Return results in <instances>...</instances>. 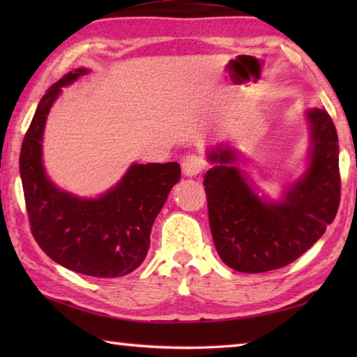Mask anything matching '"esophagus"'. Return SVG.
Segmentation results:
<instances>
[{"label":"esophagus","instance_id":"esophagus-1","mask_svg":"<svg viewBox=\"0 0 357 357\" xmlns=\"http://www.w3.org/2000/svg\"><path fill=\"white\" fill-rule=\"evenodd\" d=\"M204 168V160L203 157L197 155V154H189L184 157L183 160V173L185 176H197V174H200Z\"/></svg>","mask_w":357,"mask_h":357}]
</instances>
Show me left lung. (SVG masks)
Returning <instances> with one entry per match:
<instances>
[{
	"mask_svg": "<svg viewBox=\"0 0 357 357\" xmlns=\"http://www.w3.org/2000/svg\"><path fill=\"white\" fill-rule=\"evenodd\" d=\"M310 165L280 203L259 198L231 164L229 148L211 151L214 167L204 174L209 225L222 261L239 273L258 274L283 268L307 252L335 219L340 204L338 137L321 108L307 112Z\"/></svg>",
	"mask_w": 357,
	"mask_h": 357,
	"instance_id": "8db88e82",
	"label": "left lung"
}]
</instances>
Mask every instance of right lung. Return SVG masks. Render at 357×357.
Listing matches in <instances>:
<instances>
[{"label":"right lung","instance_id":"1","mask_svg":"<svg viewBox=\"0 0 357 357\" xmlns=\"http://www.w3.org/2000/svg\"><path fill=\"white\" fill-rule=\"evenodd\" d=\"M75 69L48 88L23 138L20 176L36 243L53 261L78 274L114 279L135 271L149 250V234L172 187L176 162L134 164L124 178L94 200L59 190L42 164V135L63 86L86 75Z\"/></svg>","mask_w":357,"mask_h":357}]
</instances>
